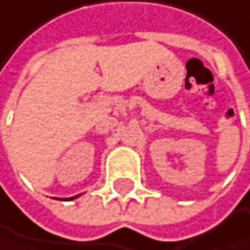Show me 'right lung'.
<instances>
[{
	"mask_svg": "<svg viewBox=\"0 0 250 250\" xmlns=\"http://www.w3.org/2000/svg\"><path fill=\"white\" fill-rule=\"evenodd\" d=\"M79 195H81V194H79ZM79 195H75V197H70V198H68V200H75V198H78Z\"/></svg>",
	"mask_w": 250,
	"mask_h": 250,
	"instance_id": "obj_1",
	"label": "right lung"
}]
</instances>
